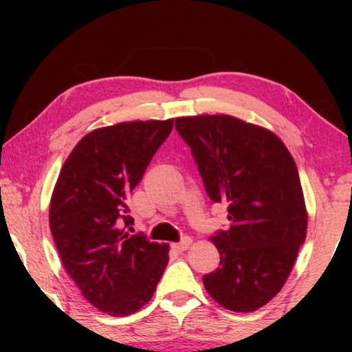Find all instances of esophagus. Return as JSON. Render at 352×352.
Returning <instances> with one entry per match:
<instances>
[{
  "mask_svg": "<svg viewBox=\"0 0 352 352\" xmlns=\"http://www.w3.org/2000/svg\"><path fill=\"white\" fill-rule=\"evenodd\" d=\"M190 243H192V239H190V237H188V236H184L180 242L174 243V245H172V248H174L175 252L182 253V252H184V250H188L190 247Z\"/></svg>",
  "mask_w": 352,
  "mask_h": 352,
  "instance_id": "obj_1",
  "label": "esophagus"
}]
</instances>
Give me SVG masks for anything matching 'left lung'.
I'll list each match as a JSON object with an SVG mask.
<instances>
[{
	"mask_svg": "<svg viewBox=\"0 0 352 352\" xmlns=\"http://www.w3.org/2000/svg\"><path fill=\"white\" fill-rule=\"evenodd\" d=\"M210 199L228 205L230 228L211 237L220 267L204 276L220 306L253 312L289 278L307 212L296 164L275 133L228 115L175 119Z\"/></svg>",
	"mask_w": 352,
	"mask_h": 352,
	"instance_id": "1",
	"label": "left lung"
}]
</instances>
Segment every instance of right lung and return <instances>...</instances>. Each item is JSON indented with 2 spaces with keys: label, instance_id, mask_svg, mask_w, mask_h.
<instances>
[{
  "label": "right lung",
  "instance_id": "1",
  "mask_svg": "<svg viewBox=\"0 0 352 352\" xmlns=\"http://www.w3.org/2000/svg\"><path fill=\"white\" fill-rule=\"evenodd\" d=\"M174 119L121 122L77 142L57 178L50 226L62 264L99 311L126 317L151 300L169 261L168 243L126 226L127 199L168 138Z\"/></svg>",
  "mask_w": 352,
  "mask_h": 352
}]
</instances>
